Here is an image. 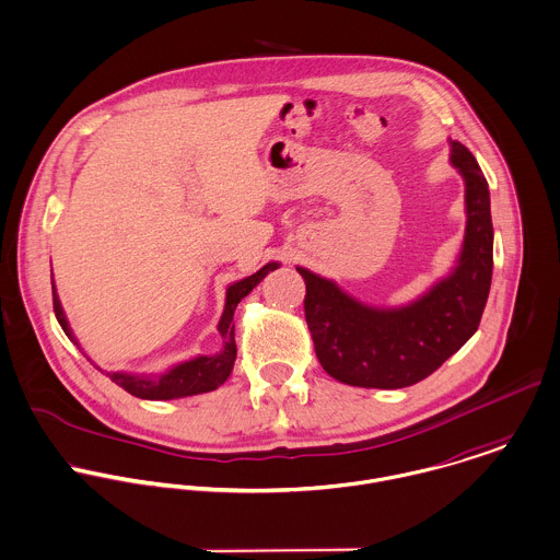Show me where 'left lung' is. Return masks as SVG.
I'll return each instance as SVG.
<instances>
[{"label": "left lung", "mask_w": 560, "mask_h": 560, "mask_svg": "<svg viewBox=\"0 0 560 560\" xmlns=\"http://www.w3.org/2000/svg\"><path fill=\"white\" fill-rule=\"evenodd\" d=\"M450 164L465 184V235L450 272L405 305H370L305 266V318L316 354L339 383L409 387L433 374L476 334L493 272L487 179L474 155L450 140Z\"/></svg>", "instance_id": "8db88e82"}]
</instances>
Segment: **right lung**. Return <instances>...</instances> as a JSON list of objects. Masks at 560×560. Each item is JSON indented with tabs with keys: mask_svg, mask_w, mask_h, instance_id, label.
Instances as JSON below:
<instances>
[{
	"mask_svg": "<svg viewBox=\"0 0 560 560\" xmlns=\"http://www.w3.org/2000/svg\"><path fill=\"white\" fill-rule=\"evenodd\" d=\"M279 266H281L279 261H268L266 266H261L250 277H244L240 281H233L231 285H226L223 316L217 325L219 334L223 337V348L219 352L190 357L186 361H179V363L166 368L160 374H133V372L116 370V372H106V376H110V381L116 383L118 387H122L125 392H129L136 398H142V400H175V398H186V396H197V394L219 389L224 381L229 378V374L233 370V363H235V354H237L235 323H233L235 307L246 294H250L253 288H257V283L268 272L277 270ZM51 290H54V312H56V318H58L62 331L78 348H82L78 337L73 334V329L69 327L67 314H65L60 296L56 292L54 272H51Z\"/></svg>",
	"mask_w": 560,
	"mask_h": 560,
	"instance_id": "add662e5",
	"label": "right lung"
}]
</instances>
